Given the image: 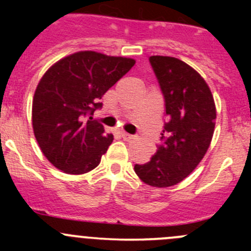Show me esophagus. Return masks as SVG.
I'll return each mask as SVG.
<instances>
[{"label":"esophagus","mask_w":251,"mask_h":251,"mask_svg":"<svg viewBox=\"0 0 251 251\" xmlns=\"http://www.w3.org/2000/svg\"><path fill=\"white\" fill-rule=\"evenodd\" d=\"M121 137L127 142H131V141L135 140V136L130 135V133H126V132H121Z\"/></svg>","instance_id":"1"}]
</instances>
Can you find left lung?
<instances>
[{
    "mask_svg": "<svg viewBox=\"0 0 251 251\" xmlns=\"http://www.w3.org/2000/svg\"><path fill=\"white\" fill-rule=\"evenodd\" d=\"M164 100L168 123L163 143L148 163L135 165L142 182L166 188L183 181L203 160L211 143L216 105L206 81L196 69L174 57L151 55Z\"/></svg>",
    "mask_w": 251,
    "mask_h": 251,
    "instance_id": "left-lung-1",
    "label": "left lung"
}]
</instances>
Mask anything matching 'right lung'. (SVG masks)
<instances>
[{
	"label": "right lung",
	"mask_w": 251,
	"mask_h": 251,
	"mask_svg": "<svg viewBox=\"0 0 251 251\" xmlns=\"http://www.w3.org/2000/svg\"><path fill=\"white\" fill-rule=\"evenodd\" d=\"M135 63L132 58L80 50L45 73L32 98V130L44 155L58 170L83 175L100 165L114 137L86 116L102 107V96Z\"/></svg>",
	"instance_id": "right-lung-1"
}]
</instances>
